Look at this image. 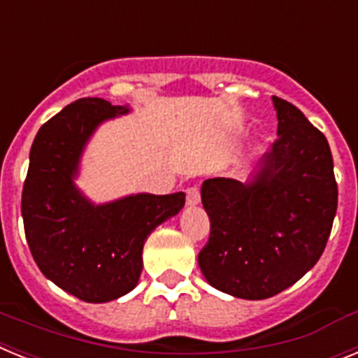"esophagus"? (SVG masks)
Segmentation results:
<instances>
[{
	"label": "esophagus",
	"mask_w": 358,
	"mask_h": 358,
	"mask_svg": "<svg viewBox=\"0 0 358 358\" xmlns=\"http://www.w3.org/2000/svg\"><path fill=\"white\" fill-rule=\"evenodd\" d=\"M201 202V194H199L197 188H188V192H186V204L188 206H195V204H199Z\"/></svg>",
	"instance_id": "1"
}]
</instances>
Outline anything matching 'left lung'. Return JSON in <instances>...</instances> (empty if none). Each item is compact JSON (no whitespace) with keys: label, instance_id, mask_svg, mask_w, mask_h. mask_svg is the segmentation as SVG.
Segmentation results:
<instances>
[{"label":"left lung","instance_id":"obj_1","mask_svg":"<svg viewBox=\"0 0 358 358\" xmlns=\"http://www.w3.org/2000/svg\"><path fill=\"white\" fill-rule=\"evenodd\" d=\"M278 140L248 181L202 182L210 240L199 267L220 292L267 299L317 264L337 211L330 145L292 103L273 96Z\"/></svg>","mask_w":358,"mask_h":358}]
</instances>
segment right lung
Wrapping results in <instances>:
<instances>
[{"instance_id": "add662e5", "label": "right lung", "mask_w": 358, "mask_h": 358, "mask_svg": "<svg viewBox=\"0 0 358 358\" xmlns=\"http://www.w3.org/2000/svg\"><path fill=\"white\" fill-rule=\"evenodd\" d=\"M129 113L102 98H80L44 123L30 148L21 199L28 248L44 276L85 303L131 292L143 268L145 240L185 206L182 192L96 204L78 188L82 156L96 129Z\"/></svg>"}]
</instances>
